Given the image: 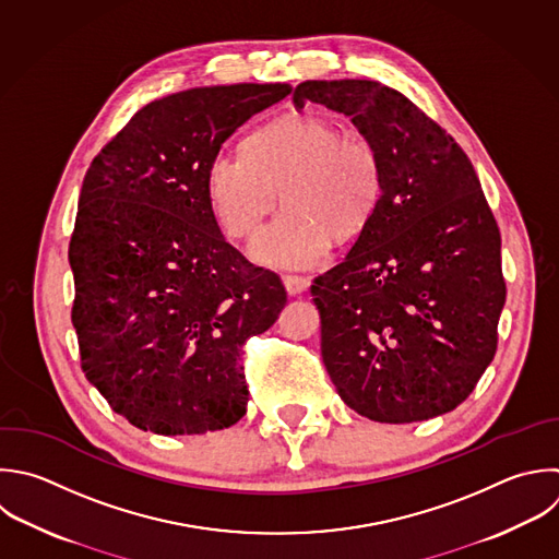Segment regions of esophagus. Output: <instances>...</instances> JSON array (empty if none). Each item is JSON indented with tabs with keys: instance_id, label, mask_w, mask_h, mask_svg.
Masks as SVG:
<instances>
[{
	"instance_id": "obj_1",
	"label": "esophagus",
	"mask_w": 559,
	"mask_h": 559,
	"mask_svg": "<svg viewBox=\"0 0 559 559\" xmlns=\"http://www.w3.org/2000/svg\"><path fill=\"white\" fill-rule=\"evenodd\" d=\"M284 286L290 295H301L308 288V280L301 275H284Z\"/></svg>"
}]
</instances>
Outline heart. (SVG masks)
<instances>
[{"label":"heart","instance_id":"1","mask_svg":"<svg viewBox=\"0 0 559 559\" xmlns=\"http://www.w3.org/2000/svg\"><path fill=\"white\" fill-rule=\"evenodd\" d=\"M384 188L376 146L323 118H288L253 131L245 153H218L207 194L223 229L251 238L277 203L286 212L253 242L260 262L308 266L330 240H354L376 214Z\"/></svg>","mask_w":559,"mask_h":559}]
</instances>
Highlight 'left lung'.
<instances>
[{
    "label": "left lung",
    "instance_id": "1",
    "mask_svg": "<svg viewBox=\"0 0 559 559\" xmlns=\"http://www.w3.org/2000/svg\"><path fill=\"white\" fill-rule=\"evenodd\" d=\"M382 159V199L345 260L314 277L321 356L358 415L411 424L456 408L491 362L504 306L500 231L461 146L376 81H306Z\"/></svg>",
    "mask_w": 559,
    "mask_h": 559
}]
</instances>
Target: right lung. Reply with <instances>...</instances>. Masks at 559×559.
<instances>
[{"instance_id": "add662e5", "label": "right lung", "mask_w": 559, "mask_h": 559, "mask_svg": "<svg viewBox=\"0 0 559 559\" xmlns=\"http://www.w3.org/2000/svg\"><path fill=\"white\" fill-rule=\"evenodd\" d=\"M290 92L240 83L155 100L85 175L70 240L81 367L142 430L203 435L247 413L242 345L277 321L286 288L221 234L207 168Z\"/></svg>"}]
</instances>
